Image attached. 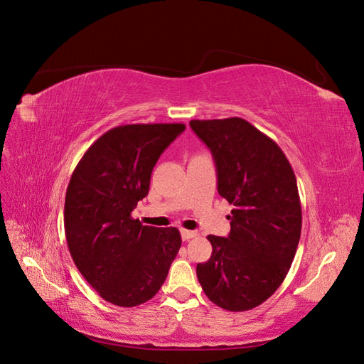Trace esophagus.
Instances as JSON below:
<instances>
[{"label":"esophagus","mask_w":364,"mask_h":364,"mask_svg":"<svg viewBox=\"0 0 364 364\" xmlns=\"http://www.w3.org/2000/svg\"><path fill=\"white\" fill-rule=\"evenodd\" d=\"M181 235H182V240H183V241H188V240H191V238L197 237V232H196V230L182 229V230H181Z\"/></svg>","instance_id":"1"}]
</instances>
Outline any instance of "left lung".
Here are the masks:
<instances>
[{"instance_id":"1","label":"left lung","mask_w":364,"mask_h":364,"mask_svg":"<svg viewBox=\"0 0 364 364\" xmlns=\"http://www.w3.org/2000/svg\"><path fill=\"white\" fill-rule=\"evenodd\" d=\"M190 126L213 153L218 194L234 205L229 235H208L213 253L197 264V279L215 305L252 310L278 290L299 245L296 176L277 142L243 118L191 119Z\"/></svg>"}]
</instances>
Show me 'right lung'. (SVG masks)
Returning <instances> with one entry per match:
<instances>
[{"mask_svg": "<svg viewBox=\"0 0 364 364\" xmlns=\"http://www.w3.org/2000/svg\"><path fill=\"white\" fill-rule=\"evenodd\" d=\"M185 124H126L86 150L65 196V235L74 264L105 301L136 306L155 296L182 245L176 228L132 218L159 156Z\"/></svg>", "mask_w": 364, "mask_h": 364, "instance_id": "1", "label": "right lung"}]
</instances>
